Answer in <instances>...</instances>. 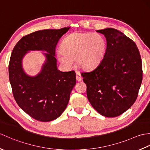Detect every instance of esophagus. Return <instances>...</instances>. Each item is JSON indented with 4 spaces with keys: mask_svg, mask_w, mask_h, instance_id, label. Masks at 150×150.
I'll list each match as a JSON object with an SVG mask.
<instances>
[{
    "mask_svg": "<svg viewBox=\"0 0 150 150\" xmlns=\"http://www.w3.org/2000/svg\"><path fill=\"white\" fill-rule=\"evenodd\" d=\"M76 79H77V81H82V77L81 75H80V73H76Z\"/></svg>",
    "mask_w": 150,
    "mask_h": 150,
    "instance_id": "1",
    "label": "esophagus"
}]
</instances>
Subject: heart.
I'll list each match as a JSON object with an SVG mask.
<instances>
[{
	"label": "heart",
	"mask_w": 150,
	"mask_h": 150,
	"mask_svg": "<svg viewBox=\"0 0 150 150\" xmlns=\"http://www.w3.org/2000/svg\"><path fill=\"white\" fill-rule=\"evenodd\" d=\"M60 49L57 53V59L65 68L71 69L75 60L79 68L90 70L103 59L106 43L99 34L75 32L63 40Z\"/></svg>",
	"instance_id": "1"
}]
</instances>
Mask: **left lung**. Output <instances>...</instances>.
<instances>
[{"label": "left lung", "mask_w": 150, "mask_h": 150, "mask_svg": "<svg viewBox=\"0 0 150 150\" xmlns=\"http://www.w3.org/2000/svg\"><path fill=\"white\" fill-rule=\"evenodd\" d=\"M97 31L106 37V52L96 68L81 75L94 109L105 117H117L137 97L142 80L141 55L136 44L120 31L108 28Z\"/></svg>", "instance_id": "8db88e82"}]
</instances>
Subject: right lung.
Listing matches in <instances>:
<instances>
[{"instance_id":"1","label":"right lung","mask_w":150,"mask_h":150,"mask_svg":"<svg viewBox=\"0 0 150 150\" xmlns=\"http://www.w3.org/2000/svg\"><path fill=\"white\" fill-rule=\"evenodd\" d=\"M69 28L35 31L22 37L12 51L9 79L15 100L22 110L41 122L53 120L62 113L76 84L75 71H59L55 57L57 43ZM30 50L47 52L43 53L46 61L35 76H28L22 67Z\"/></svg>"}]
</instances>
